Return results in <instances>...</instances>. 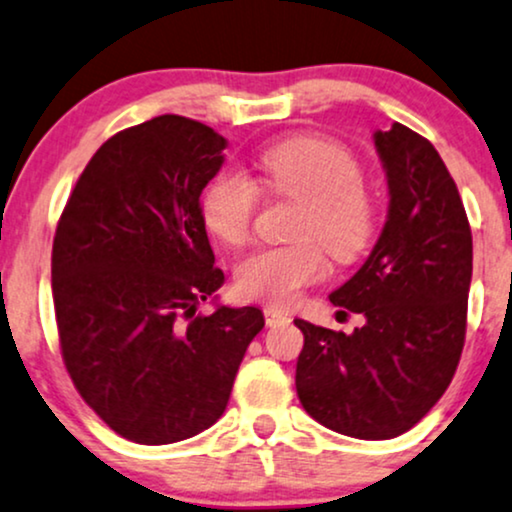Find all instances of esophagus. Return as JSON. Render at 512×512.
Instances as JSON below:
<instances>
[{
	"instance_id": "esophagus-1",
	"label": "esophagus",
	"mask_w": 512,
	"mask_h": 512,
	"mask_svg": "<svg viewBox=\"0 0 512 512\" xmlns=\"http://www.w3.org/2000/svg\"><path fill=\"white\" fill-rule=\"evenodd\" d=\"M264 321H267L269 328H276V326H286V323H290V316L283 314L281 309L267 307L264 309Z\"/></svg>"
}]
</instances>
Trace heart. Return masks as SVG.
I'll use <instances>...</instances> for the list:
<instances>
[{
	"mask_svg": "<svg viewBox=\"0 0 512 512\" xmlns=\"http://www.w3.org/2000/svg\"><path fill=\"white\" fill-rule=\"evenodd\" d=\"M260 172L271 196L300 203L290 224L295 241L250 252L236 267V286L250 300L288 307L304 288L326 276L322 244L340 264L354 262L371 245L378 208L361 181L357 158L335 141H281L260 155ZM257 205L255 181L224 170L203 193V219L224 243L243 245L252 234Z\"/></svg>",
	"mask_w": 512,
	"mask_h": 512,
	"instance_id": "1",
	"label": "heart"
}]
</instances>
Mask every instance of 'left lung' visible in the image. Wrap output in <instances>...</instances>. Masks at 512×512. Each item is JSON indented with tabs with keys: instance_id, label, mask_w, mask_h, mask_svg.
Segmentation results:
<instances>
[{
	"instance_id": "8db88e82",
	"label": "left lung",
	"mask_w": 512,
	"mask_h": 512,
	"mask_svg": "<svg viewBox=\"0 0 512 512\" xmlns=\"http://www.w3.org/2000/svg\"><path fill=\"white\" fill-rule=\"evenodd\" d=\"M390 189L378 243L335 307L364 314L352 335L295 319L304 335L295 387L328 430L392 439L437 404L461 361L472 234L456 181L435 146L394 122L375 132Z\"/></svg>"
}]
</instances>
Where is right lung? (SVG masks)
I'll use <instances>...</instances> for the list:
<instances>
[{"label": "right lung", "mask_w": 512, "mask_h": 512, "mask_svg": "<svg viewBox=\"0 0 512 512\" xmlns=\"http://www.w3.org/2000/svg\"><path fill=\"white\" fill-rule=\"evenodd\" d=\"M226 139L181 115L115 134L92 155L58 219L51 290L75 390L108 428L137 444L208 430L229 404L257 307L198 304L224 274L200 193Z\"/></svg>", "instance_id": "add662e5"}]
</instances>
